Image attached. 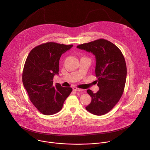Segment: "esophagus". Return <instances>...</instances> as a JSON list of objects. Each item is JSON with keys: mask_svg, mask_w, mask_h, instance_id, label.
<instances>
[{"mask_svg": "<svg viewBox=\"0 0 150 150\" xmlns=\"http://www.w3.org/2000/svg\"><path fill=\"white\" fill-rule=\"evenodd\" d=\"M73 89H74V90H75L76 91H79V92H81V91H83V90L81 89V88H76V87H74Z\"/></svg>", "mask_w": 150, "mask_h": 150, "instance_id": "34e87169", "label": "esophagus"}]
</instances>
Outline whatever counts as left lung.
Segmentation results:
<instances>
[{
  "label": "left lung",
  "instance_id": "8db88e82",
  "mask_svg": "<svg viewBox=\"0 0 150 150\" xmlns=\"http://www.w3.org/2000/svg\"><path fill=\"white\" fill-rule=\"evenodd\" d=\"M77 48L92 53L96 59L99 90L96 93L87 91L91 102L85 108L95 115L106 114L118 103L124 91L127 74L125 57L116 45L103 38L78 45Z\"/></svg>",
  "mask_w": 150,
  "mask_h": 150
}]
</instances>
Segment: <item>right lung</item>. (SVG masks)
Returning a JSON list of instances; mask_svg holds the SVG:
<instances>
[{"mask_svg": "<svg viewBox=\"0 0 150 150\" xmlns=\"http://www.w3.org/2000/svg\"><path fill=\"white\" fill-rule=\"evenodd\" d=\"M72 46L47 42L35 47L27 56L23 82L30 101L42 114L59 112L72 91L71 87H63L58 83L54 85L53 82L59 72L60 56Z\"/></svg>", "mask_w": 150, "mask_h": 150, "instance_id": "1", "label": "right lung"}]
</instances>
